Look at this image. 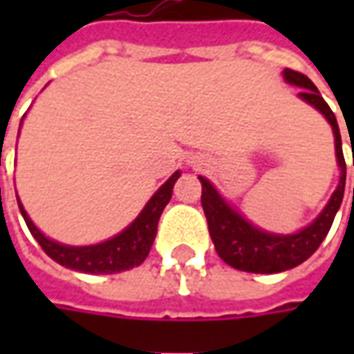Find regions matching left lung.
Returning <instances> with one entry per match:
<instances>
[{"label":"left lung","instance_id":"1","mask_svg":"<svg viewBox=\"0 0 354 354\" xmlns=\"http://www.w3.org/2000/svg\"><path fill=\"white\" fill-rule=\"evenodd\" d=\"M283 76L290 84L301 86L299 96L311 106H315L321 114L329 120L335 133V151H337V161L341 167V181L331 201L327 203V207L311 225L297 234L279 236V234H268L264 230L252 226L250 223H246L236 211H232L226 205L207 179L198 177L203 185L201 205L209 223V234L214 242V250L228 266L242 272H252V274H276V272H283L306 262L307 258L319 248L323 238L327 236L329 228L333 225L335 214L341 207L343 195H345L347 165H345L341 133H339V124H337L333 110L323 100L317 86L306 75L286 68Z\"/></svg>","mask_w":354,"mask_h":354}]
</instances>
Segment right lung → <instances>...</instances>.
I'll return each instance as SVG.
<instances>
[{"instance_id": "add662e5", "label": "right lung", "mask_w": 354, "mask_h": 354, "mask_svg": "<svg viewBox=\"0 0 354 354\" xmlns=\"http://www.w3.org/2000/svg\"><path fill=\"white\" fill-rule=\"evenodd\" d=\"M179 175H181L179 171L171 175L167 183L149 198L142 214L122 234L110 238L102 244H94V246H64V244L48 240L31 223V218L23 211L19 201L17 203H19L21 214L27 223V228L31 230V234L39 242V246L45 250V254L48 258H53L57 264L76 270V272H84V274H116V272H124V270L140 266L147 258L149 248L156 240L159 216L165 209V205L169 203L173 185L179 179Z\"/></svg>"}]
</instances>
